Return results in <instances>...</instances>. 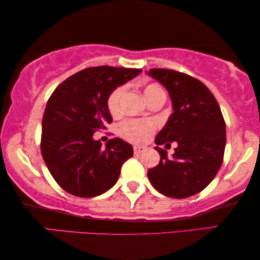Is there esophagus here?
Instances as JSON below:
<instances>
[{
	"mask_svg": "<svg viewBox=\"0 0 260 260\" xmlns=\"http://www.w3.org/2000/svg\"><path fill=\"white\" fill-rule=\"evenodd\" d=\"M143 151H144V147H141V146H135V147H134V153H135V154L142 153Z\"/></svg>",
	"mask_w": 260,
	"mask_h": 260,
	"instance_id": "obj_1",
	"label": "esophagus"
}]
</instances>
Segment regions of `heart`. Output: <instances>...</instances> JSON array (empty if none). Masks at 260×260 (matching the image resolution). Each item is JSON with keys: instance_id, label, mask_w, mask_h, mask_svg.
I'll return each instance as SVG.
<instances>
[{"instance_id": "1", "label": "heart", "mask_w": 260, "mask_h": 260, "mask_svg": "<svg viewBox=\"0 0 260 260\" xmlns=\"http://www.w3.org/2000/svg\"><path fill=\"white\" fill-rule=\"evenodd\" d=\"M125 91V86H118L108 95L107 107L108 110L113 115L118 114L121 108V99ZM162 91V89L155 83L147 85L144 89V94L147 101L154 96L155 94ZM118 134L121 137L126 139L127 142L135 144H142L147 141V138L153 134L155 130V124L151 119H126L118 124Z\"/></svg>"}]
</instances>
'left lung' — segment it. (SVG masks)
I'll use <instances>...</instances> for the list:
<instances>
[{
  "instance_id": "obj_1",
  "label": "left lung",
  "mask_w": 260,
  "mask_h": 260,
  "mask_svg": "<svg viewBox=\"0 0 260 260\" xmlns=\"http://www.w3.org/2000/svg\"><path fill=\"white\" fill-rule=\"evenodd\" d=\"M165 86L173 114L155 137L160 161L147 171L159 193L174 199L189 198L203 190L217 174L225 149V122L211 91L190 75L165 69L149 71ZM178 144L173 158L158 146Z\"/></svg>"
}]
</instances>
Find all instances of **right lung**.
<instances>
[{"label":"right lung","instance_id":"obj_1","mask_svg":"<svg viewBox=\"0 0 260 260\" xmlns=\"http://www.w3.org/2000/svg\"><path fill=\"white\" fill-rule=\"evenodd\" d=\"M141 72L88 67L67 78L52 93L43 116L41 150L52 177L67 193L79 198L105 193L133 157L130 144L113 138L102 147L93 135L113 122L108 95Z\"/></svg>","mask_w":260,"mask_h":260}]
</instances>
